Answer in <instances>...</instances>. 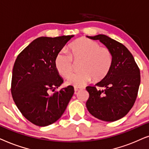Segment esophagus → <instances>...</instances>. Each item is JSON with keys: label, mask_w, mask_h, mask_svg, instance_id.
<instances>
[{"label": "esophagus", "mask_w": 149, "mask_h": 149, "mask_svg": "<svg viewBox=\"0 0 149 149\" xmlns=\"http://www.w3.org/2000/svg\"><path fill=\"white\" fill-rule=\"evenodd\" d=\"M82 87H77V86L74 87V90H75V91H76V92H77V91H80V89H82Z\"/></svg>", "instance_id": "1"}]
</instances>
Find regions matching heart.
<instances>
[{
  "label": "heart",
  "instance_id": "1",
  "mask_svg": "<svg viewBox=\"0 0 149 149\" xmlns=\"http://www.w3.org/2000/svg\"><path fill=\"white\" fill-rule=\"evenodd\" d=\"M69 54L61 52L55 58V67L61 76L69 78L74 69L73 62L80 61V71L74 73L67 80V84L82 86L91 79L99 82L108 74L112 67L113 56L108 47L100 46L99 43L88 38H80L69 46Z\"/></svg>",
  "mask_w": 149,
  "mask_h": 149
}]
</instances>
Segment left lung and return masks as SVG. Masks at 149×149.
<instances>
[{
	"instance_id": "obj_1",
	"label": "left lung",
	"mask_w": 149,
	"mask_h": 149,
	"mask_svg": "<svg viewBox=\"0 0 149 149\" xmlns=\"http://www.w3.org/2000/svg\"><path fill=\"white\" fill-rule=\"evenodd\" d=\"M87 37L100 40L108 47L113 61L103 80L94 86L86 88L89 93L86 108L98 119L115 121L124 117L136 102L140 84V69L132 53L122 43L104 35Z\"/></svg>"
}]
</instances>
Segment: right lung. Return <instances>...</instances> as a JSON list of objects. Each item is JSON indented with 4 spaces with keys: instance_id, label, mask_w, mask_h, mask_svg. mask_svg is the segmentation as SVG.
<instances>
[{
    "instance_id": "obj_1",
    "label": "right lung",
    "mask_w": 149,
    "mask_h": 149,
    "mask_svg": "<svg viewBox=\"0 0 149 149\" xmlns=\"http://www.w3.org/2000/svg\"><path fill=\"white\" fill-rule=\"evenodd\" d=\"M73 37H39L15 61L11 86L13 100L23 116L35 125L47 126L59 119L74 93L72 86L55 91L63 82L55 58ZM50 91L55 93L50 95Z\"/></svg>"
}]
</instances>
